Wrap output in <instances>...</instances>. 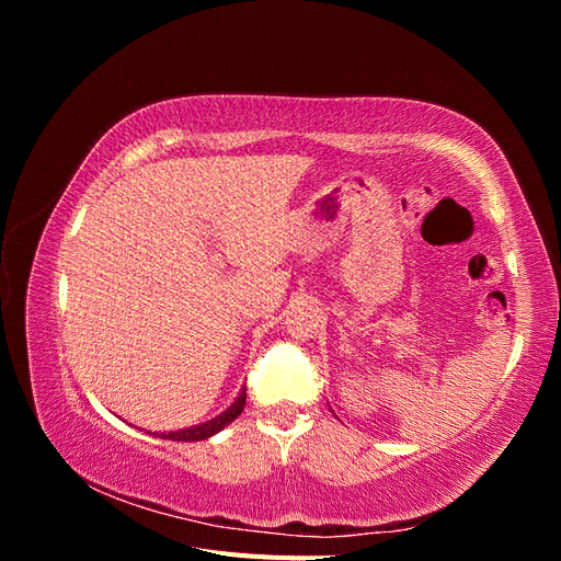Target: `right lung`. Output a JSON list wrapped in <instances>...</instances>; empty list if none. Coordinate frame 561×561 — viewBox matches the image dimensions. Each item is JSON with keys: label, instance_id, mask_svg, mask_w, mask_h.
<instances>
[{"label": "right lung", "instance_id": "add662e5", "mask_svg": "<svg viewBox=\"0 0 561 561\" xmlns=\"http://www.w3.org/2000/svg\"><path fill=\"white\" fill-rule=\"evenodd\" d=\"M245 407V388H241L239 398H236L227 410L222 414H217L215 419L206 421V423H198V426H190V428H182V431H171V433H154L163 439H175V443H198V439H208L213 437L215 433L222 431L225 426H229V423L233 419H239V414L243 412Z\"/></svg>", "mask_w": 561, "mask_h": 561}]
</instances>
